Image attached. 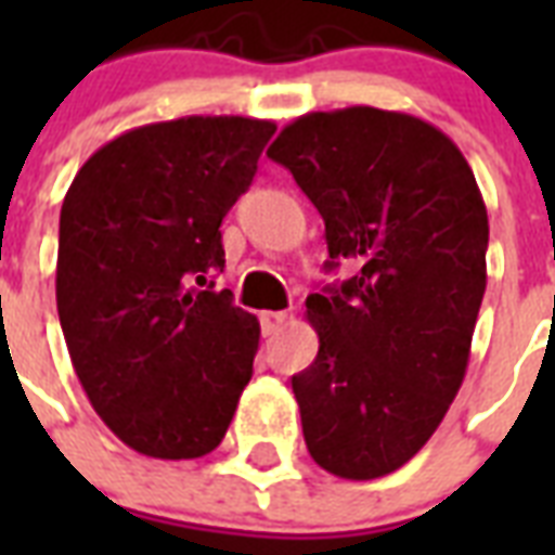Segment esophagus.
I'll use <instances>...</instances> for the list:
<instances>
[{
    "instance_id": "esophagus-1",
    "label": "esophagus",
    "mask_w": 555,
    "mask_h": 555,
    "mask_svg": "<svg viewBox=\"0 0 555 555\" xmlns=\"http://www.w3.org/2000/svg\"><path fill=\"white\" fill-rule=\"evenodd\" d=\"M287 320H291V317H287L285 311H261L259 313L261 334H264V337H270V334H276V331L282 328V325H285Z\"/></svg>"
}]
</instances>
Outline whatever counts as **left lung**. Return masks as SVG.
I'll use <instances>...</instances> for the list:
<instances>
[{"mask_svg":"<svg viewBox=\"0 0 555 555\" xmlns=\"http://www.w3.org/2000/svg\"><path fill=\"white\" fill-rule=\"evenodd\" d=\"M268 158L291 169L325 221L334 270L308 296L317 360L294 374L308 452L371 481L412 461L464 383L490 221L466 158L421 117L351 106L285 126Z\"/></svg>","mask_w":555,"mask_h":555,"instance_id":"8db88e82","label":"left lung"}]
</instances>
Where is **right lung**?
I'll use <instances>...</instances> for the list:
<instances>
[{"mask_svg":"<svg viewBox=\"0 0 555 555\" xmlns=\"http://www.w3.org/2000/svg\"><path fill=\"white\" fill-rule=\"evenodd\" d=\"M276 124L178 117L129 129L74 176L60 209L56 313L82 391L126 447L212 452L259 351V320L216 291L221 218Z\"/></svg>","mask_w":555,"mask_h":555,"instance_id":"add662e5","label":"right lung"}]
</instances>
